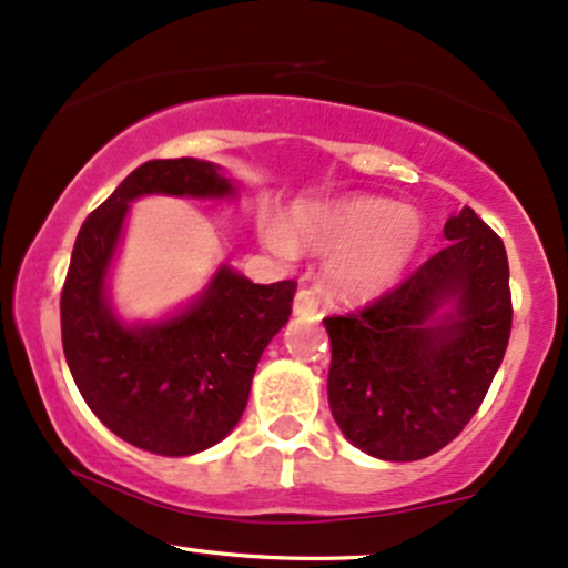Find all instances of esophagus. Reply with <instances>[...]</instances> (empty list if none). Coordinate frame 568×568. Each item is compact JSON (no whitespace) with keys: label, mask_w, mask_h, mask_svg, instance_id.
Masks as SVG:
<instances>
[{"label":"esophagus","mask_w":568,"mask_h":568,"mask_svg":"<svg viewBox=\"0 0 568 568\" xmlns=\"http://www.w3.org/2000/svg\"><path fill=\"white\" fill-rule=\"evenodd\" d=\"M295 316H316L318 313V303L313 297L311 290H300L295 295V305H292Z\"/></svg>","instance_id":"34e87169"}]
</instances>
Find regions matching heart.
Returning <instances> with one entry per match:
<instances>
[{"instance_id":"b5f03b06","label":"heart","mask_w":568,"mask_h":568,"mask_svg":"<svg viewBox=\"0 0 568 568\" xmlns=\"http://www.w3.org/2000/svg\"><path fill=\"white\" fill-rule=\"evenodd\" d=\"M265 247L292 255L297 247L326 255L324 290L339 305H366L395 290L426 240L424 215L376 194L332 202H297L261 223Z\"/></svg>"}]
</instances>
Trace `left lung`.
I'll list each match as a JSON object with an SVG mask.
<instances>
[{
  "mask_svg": "<svg viewBox=\"0 0 568 568\" xmlns=\"http://www.w3.org/2000/svg\"><path fill=\"white\" fill-rule=\"evenodd\" d=\"M443 252L358 316L324 321L328 408L358 450L422 460L460 434L485 400L510 337L508 257L464 207Z\"/></svg>",
  "mask_w": 568,
  "mask_h": 568,
  "instance_id": "left-lung-1",
  "label": "left lung"
}]
</instances>
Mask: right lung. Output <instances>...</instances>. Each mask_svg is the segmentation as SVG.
<instances>
[{
	"instance_id": "obj_1",
	"label": "right lung",
	"mask_w": 568,
	"mask_h": 568,
	"mask_svg": "<svg viewBox=\"0 0 568 568\" xmlns=\"http://www.w3.org/2000/svg\"><path fill=\"white\" fill-rule=\"evenodd\" d=\"M142 197L231 200L240 189L197 158L150 160L83 221L60 300L62 349L81 397L118 437L184 458L240 424L268 342L292 313L295 282L252 284L221 263L197 297L160 318H123L110 295L131 205Z\"/></svg>"
}]
</instances>
